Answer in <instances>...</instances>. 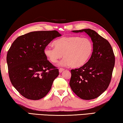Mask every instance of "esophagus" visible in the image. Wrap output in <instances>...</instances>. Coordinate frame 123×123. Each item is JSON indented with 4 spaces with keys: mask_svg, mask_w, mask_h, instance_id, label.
<instances>
[{
    "mask_svg": "<svg viewBox=\"0 0 123 123\" xmlns=\"http://www.w3.org/2000/svg\"><path fill=\"white\" fill-rule=\"evenodd\" d=\"M64 70V69H63V68H59V72H60V73H61V72H63Z\"/></svg>",
    "mask_w": 123,
    "mask_h": 123,
    "instance_id": "obj_1",
    "label": "esophagus"
}]
</instances>
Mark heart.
Wrapping results in <instances>:
<instances>
[{
  "label": "heart",
  "mask_w": 123,
  "mask_h": 123,
  "mask_svg": "<svg viewBox=\"0 0 123 123\" xmlns=\"http://www.w3.org/2000/svg\"><path fill=\"white\" fill-rule=\"evenodd\" d=\"M54 47L48 46L44 54L52 63H57L60 58H65L62 65H71L78 68L83 66L90 59L93 52V44L87 38L70 36L60 38L54 41Z\"/></svg>",
  "instance_id": "obj_1"
}]
</instances>
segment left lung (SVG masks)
I'll list each match as a JSON object with an SVG mask.
<instances>
[{"mask_svg": "<svg viewBox=\"0 0 123 123\" xmlns=\"http://www.w3.org/2000/svg\"><path fill=\"white\" fill-rule=\"evenodd\" d=\"M86 33L91 37L93 52L87 63L78 69L71 70L70 86L76 95L83 100L99 96L107 89L115 64L113 51L107 40L93 30L73 31Z\"/></svg>", "mask_w": 123, "mask_h": 123, "instance_id": "left-lung-1", "label": "left lung"}]
</instances>
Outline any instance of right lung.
Returning <instances> with one entry per match:
<instances>
[{"label": "right lung", "instance_id": "obj_1", "mask_svg": "<svg viewBox=\"0 0 123 123\" xmlns=\"http://www.w3.org/2000/svg\"><path fill=\"white\" fill-rule=\"evenodd\" d=\"M60 36L57 31L30 32L18 37L9 48L6 62L10 80L25 98L41 99L51 90L59 70L47 60L44 49Z\"/></svg>", "mask_w": 123, "mask_h": 123}]
</instances>
